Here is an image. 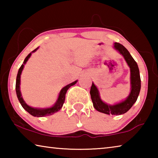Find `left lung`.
Listing matches in <instances>:
<instances>
[{
    "mask_svg": "<svg viewBox=\"0 0 158 158\" xmlns=\"http://www.w3.org/2000/svg\"><path fill=\"white\" fill-rule=\"evenodd\" d=\"M114 47L124 57L128 66L130 68V84L131 91L126 100L114 105H109L101 100L98 88L92 83L90 94L96 110L106 114L121 115L129 110L137 101L141 89V79L137 63L134 60L130 52L121 44L115 42Z\"/></svg>",
    "mask_w": 158,
    "mask_h": 158,
    "instance_id": "obj_1",
    "label": "left lung"
}]
</instances>
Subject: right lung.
Masks as SVG:
<instances>
[{
  "mask_svg": "<svg viewBox=\"0 0 158 158\" xmlns=\"http://www.w3.org/2000/svg\"><path fill=\"white\" fill-rule=\"evenodd\" d=\"M37 49H38V47L36 48V49L33 50L31 53H29L27 56L26 57L24 61H23V63L21 65L20 68L19 69L18 74L17 76V80H16V93H17L18 100H19V101L20 104L21 105V106H22V107L26 111H28L29 114L33 116L43 117V116H50V115H52L54 113H56V112H57L58 111H59L60 109L62 108V106L64 104V102H65V94L67 93V90L69 89V87L75 84L77 82V80L71 83V84L65 85V87L63 88V89H61V90L60 91V93H59V95H58V98L56 102L55 105L53 106H52V107L45 108V109H38V108H33V107H31V106H28L27 104L25 102L24 100H23L22 97H21V91H20V78H21V73H22V70L23 69V67H24V65L28 61V58L31 57V53L35 52Z\"/></svg>",
  "mask_w": 158,
  "mask_h": 158,
  "instance_id": "1",
  "label": "right lung"
}]
</instances>
